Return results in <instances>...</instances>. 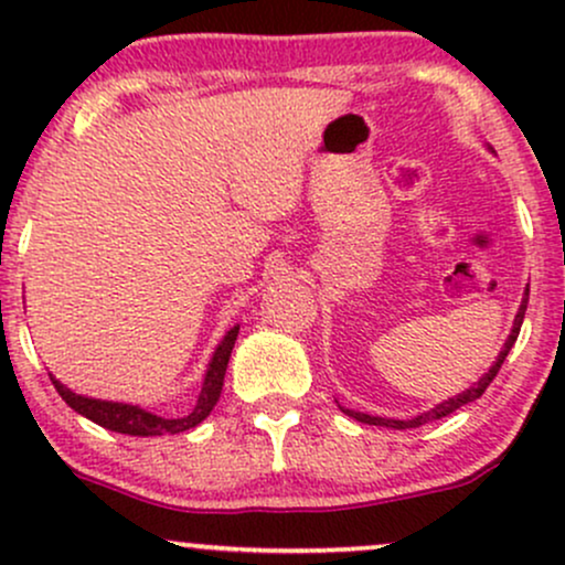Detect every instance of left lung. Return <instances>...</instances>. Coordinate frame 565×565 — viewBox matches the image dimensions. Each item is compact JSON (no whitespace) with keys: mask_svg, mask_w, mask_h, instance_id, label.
<instances>
[{"mask_svg":"<svg viewBox=\"0 0 565 565\" xmlns=\"http://www.w3.org/2000/svg\"><path fill=\"white\" fill-rule=\"evenodd\" d=\"M526 302H529V289H526V297H523V302H521V308H518V316H515V321H512V332H510V337L508 340H504V348L499 350V355H497V361L494 364H491V369L489 372L483 374L481 380L476 382V385L472 387H468V391L465 393H459V395H454V398H449V401H444V404H438L436 408H430V412H423V414H417V417H412V419H385V417H372V414H361V412H350V408H342V412L348 414V417H353V419H359V423H364V425H382V427H393V430H408V427H419V425H425V423H433V419H440V417H449L451 412H457L459 406H465V404H470V401H476V398H481L483 395V391L486 387L491 385V380L497 377V372L499 369H502V364H504V359H508V353H510V348L515 345V340H518V332H521V323H523V316H526Z\"/></svg>","mask_w":565,"mask_h":565,"instance_id":"obj_1","label":"left lung"}]
</instances>
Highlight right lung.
I'll list each match as a JSON object with an SVG mask.
<instances>
[{
	"label": "right lung",
	"mask_w": 565,
	"mask_h": 565,
	"mask_svg": "<svg viewBox=\"0 0 565 565\" xmlns=\"http://www.w3.org/2000/svg\"><path fill=\"white\" fill-rule=\"evenodd\" d=\"M238 337V327H233L228 334L223 337V342L215 348V355H212L210 369L204 374V385H201L199 401L191 412L183 414V417H159V414L146 412V408L132 406V404H116V401H100V398H87V395L74 393L71 387L57 382L55 377L53 385L55 391L61 393V398L74 408L76 414L82 417L93 419L95 425L106 427V430L114 433H125V436H174V433H185L191 427H196L199 423H204L210 417V412L215 408L220 391H223V380H225V369H228V359L231 350L236 345Z\"/></svg>",
	"instance_id": "1"
}]
</instances>
